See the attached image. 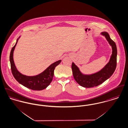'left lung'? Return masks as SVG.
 Instances as JSON below:
<instances>
[{"mask_svg":"<svg viewBox=\"0 0 128 128\" xmlns=\"http://www.w3.org/2000/svg\"><path fill=\"white\" fill-rule=\"evenodd\" d=\"M105 36L106 39L112 46V52L109 62L100 71L92 75L82 74L79 68L73 63L72 64V70L74 79L82 86L86 88L97 86L108 79L114 73L117 64V48L116 43L110 38L108 34L104 32L101 33Z\"/></svg>","mask_w":128,"mask_h":128,"instance_id":"obj_1","label":"left lung"}]
</instances>
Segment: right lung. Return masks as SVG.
<instances>
[{
    "label": "right lung",
    "instance_id": "right-lung-1",
    "mask_svg": "<svg viewBox=\"0 0 128 128\" xmlns=\"http://www.w3.org/2000/svg\"><path fill=\"white\" fill-rule=\"evenodd\" d=\"M18 40V38L17 40L16 44L12 48L10 55L11 68L12 75L19 83L29 89L34 90H41L46 88L52 81L56 66L60 64L62 60H58L51 64L44 72L38 75L34 76L24 75L16 70L13 60V52Z\"/></svg>",
    "mask_w": 128,
    "mask_h": 128
}]
</instances>
